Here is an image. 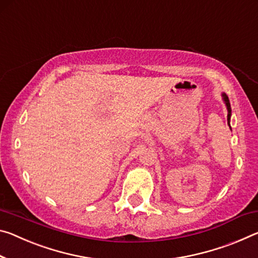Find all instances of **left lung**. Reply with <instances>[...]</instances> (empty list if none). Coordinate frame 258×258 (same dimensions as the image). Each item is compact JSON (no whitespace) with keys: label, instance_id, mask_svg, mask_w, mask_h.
Instances as JSON below:
<instances>
[{"label":"left lung","instance_id":"1","mask_svg":"<svg viewBox=\"0 0 258 258\" xmlns=\"http://www.w3.org/2000/svg\"><path fill=\"white\" fill-rule=\"evenodd\" d=\"M222 96H223V101L225 102V105H226V108H227V122H228V125H230L231 113H232L231 104H230V100H228V97H227V95H226V94H225V93H223V94H222Z\"/></svg>","mask_w":258,"mask_h":258}]
</instances>
